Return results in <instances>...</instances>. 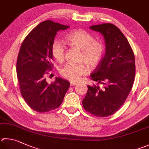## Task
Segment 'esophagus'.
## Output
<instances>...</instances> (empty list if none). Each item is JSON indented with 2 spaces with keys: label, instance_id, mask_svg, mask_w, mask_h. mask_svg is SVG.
Returning <instances> with one entry per match:
<instances>
[{
  "label": "esophagus",
  "instance_id": "obj_1",
  "mask_svg": "<svg viewBox=\"0 0 149 149\" xmlns=\"http://www.w3.org/2000/svg\"><path fill=\"white\" fill-rule=\"evenodd\" d=\"M77 84L78 83L76 82H70V86H75L77 85Z\"/></svg>",
  "mask_w": 149,
  "mask_h": 149
}]
</instances>
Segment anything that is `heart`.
<instances>
[{"label": "heart", "instance_id": "obj_1", "mask_svg": "<svg viewBox=\"0 0 149 149\" xmlns=\"http://www.w3.org/2000/svg\"><path fill=\"white\" fill-rule=\"evenodd\" d=\"M66 42L70 46L81 51L80 61H83L89 68H95L101 61L104 54V45L100 42L95 41L94 37L82 29L70 32L66 36ZM51 53L55 60L63 63L65 49L62 43L55 40L51 47ZM87 69L83 64H68L62 67L60 74L70 81H76L80 76L86 74Z\"/></svg>", "mask_w": 149, "mask_h": 149}]
</instances>
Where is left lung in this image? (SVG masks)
I'll use <instances>...</instances> for the list:
<instances>
[{
	"label": "left lung",
	"instance_id": "obj_1",
	"mask_svg": "<svg viewBox=\"0 0 149 149\" xmlns=\"http://www.w3.org/2000/svg\"><path fill=\"white\" fill-rule=\"evenodd\" d=\"M90 29L100 32L105 40V55L91 74L92 80L104 87L87 85L83 106L91 114L105 117L119 109L130 93L136 74L135 58L128 40L114 25L104 23Z\"/></svg>",
	"mask_w": 149,
	"mask_h": 149
}]
</instances>
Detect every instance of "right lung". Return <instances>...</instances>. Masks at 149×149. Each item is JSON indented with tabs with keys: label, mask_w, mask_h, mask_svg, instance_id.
Wrapping results in <instances>:
<instances>
[{
	"label": "right lung",
	"mask_w": 149,
	"mask_h": 149,
	"mask_svg": "<svg viewBox=\"0 0 149 149\" xmlns=\"http://www.w3.org/2000/svg\"><path fill=\"white\" fill-rule=\"evenodd\" d=\"M69 26L50 20L43 21L27 35L18 54L16 70L20 91L31 109L45 113L60 106L70 85L66 79L55 77L49 84L45 75L53 68L51 47L58 31Z\"/></svg>",
	"instance_id": "obj_1"
}]
</instances>
